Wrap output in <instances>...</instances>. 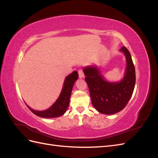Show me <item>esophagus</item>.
I'll return each mask as SVG.
<instances>
[{
    "label": "esophagus",
    "instance_id": "1",
    "mask_svg": "<svg viewBox=\"0 0 158 158\" xmlns=\"http://www.w3.org/2000/svg\"><path fill=\"white\" fill-rule=\"evenodd\" d=\"M78 74H79V78H83L84 77V74L82 69H80L78 70Z\"/></svg>",
    "mask_w": 158,
    "mask_h": 158
}]
</instances>
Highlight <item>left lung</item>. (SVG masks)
Wrapping results in <instances>:
<instances>
[{
    "instance_id": "8db88e82",
    "label": "left lung",
    "mask_w": 158,
    "mask_h": 158,
    "mask_svg": "<svg viewBox=\"0 0 158 158\" xmlns=\"http://www.w3.org/2000/svg\"><path fill=\"white\" fill-rule=\"evenodd\" d=\"M125 56L127 66L123 78L118 82H110L102 74L96 65L83 69L92 103L99 113L113 114L121 111L130 100L136 82L135 69L130 52L125 47L119 51Z\"/></svg>"
}]
</instances>
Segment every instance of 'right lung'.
<instances>
[{"label":"right lung","instance_id":"right-lung-1","mask_svg":"<svg viewBox=\"0 0 158 158\" xmlns=\"http://www.w3.org/2000/svg\"><path fill=\"white\" fill-rule=\"evenodd\" d=\"M78 78V74L77 71H73L70 74L68 75L64 79L63 86L62 88L61 92L59 98L52 106L45 110L38 111L31 109L26 104L27 107L30 111L34 113L35 115L42 118H55L59 117L63 115L68 109L72 90L74 86V84Z\"/></svg>","mask_w":158,"mask_h":158}]
</instances>
